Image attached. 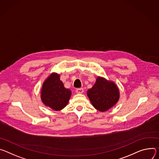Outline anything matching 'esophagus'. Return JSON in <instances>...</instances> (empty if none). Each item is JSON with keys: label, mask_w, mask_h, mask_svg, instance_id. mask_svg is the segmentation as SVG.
<instances>
[{"label": "esophagus", "mask_w": 159, "mask_h": 159, "mask_svg": "<svg viewBox=\"0 0 159 159\" xmlns=\"http://www.w3.org/2000/svg\"><path fill=\"white\" fill-rule=\"evenodd\" d=\"M83 92H84V90H83L82 88H80V89H78L76 90V92L78 94H81V93H83Z\"/></svg>", "instance_id": "34e87169"}]
</instances>
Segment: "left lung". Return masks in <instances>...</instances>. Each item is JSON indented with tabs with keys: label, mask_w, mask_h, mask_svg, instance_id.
<instances>
[{
	"label": "left lung",
	"mask_w": 159,
	"mask_h": 159,
	"mask_svg": "<svg viewBox=\"0 0 159 159\" xmlns=\"http://www.w3.org/2000/svg\"><path fill=\"white\" fill-rule=\"evenodd\" d=\"M89 97L93 106L100 112H103L112 108L120 98L117 85L111 80L97 76L92 89L88 90Z\"/></svg>",
	"instance_id": "1"
}]
</instances>
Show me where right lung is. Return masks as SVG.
I'll list each match as a JSON object with an SVG mask.
<instances>
[{
    "instance_id": "1",
    "label": "right lung",
    "mask_w": 159,
    "mask_h": 159,
    "mask_svg": "<svg viewBox=\"0 0 159 159\" xmlns=\"http://www.w3.org/2000/svg\"><path fill=\"white\" fill-rule=\"evenodd\" d=\"M71 91L66 89L60 80V75L52 73L45 80L41 89V100L45 106L59 111L68 103Z\"/></svg>"
}]
</instances>
